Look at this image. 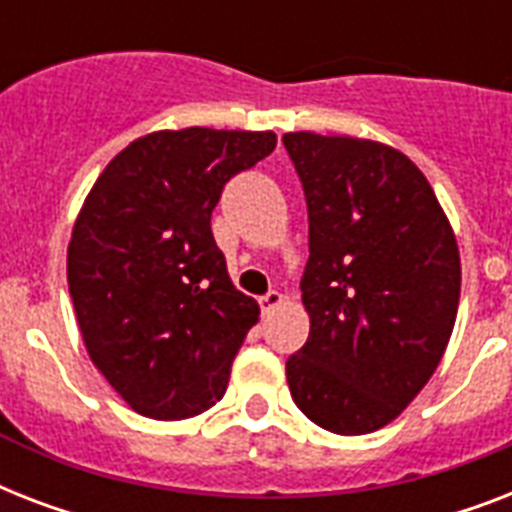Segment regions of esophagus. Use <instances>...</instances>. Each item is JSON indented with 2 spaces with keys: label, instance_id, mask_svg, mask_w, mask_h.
Returning a JSON list of instances; mask_svg holds the SVG:
<instances>
[{
  "label": "esophagus",
  "instance_id": "esophagus-1",
  "mask_svg": "<svg viewBox=\"0 0 512 512\" xmlns=\"http://www.w3.org/2000/svg\"><path fill=\"white\" fill-rule=\"evenodd\" d=\"M281 303H284V295H281V292H276V289H271L268 295L260 297V311H263V316H271V313L276 311Z\"/></svg>",
  "mask_w": 512,
  "mask_h": 512
}]
</instances>
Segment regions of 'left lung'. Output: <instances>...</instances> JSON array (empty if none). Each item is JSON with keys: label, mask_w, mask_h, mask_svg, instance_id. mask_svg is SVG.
Here are the masks:
<instances>
[{"label": "left lung", "mask_w": 512, "mask_h": 512, "mask_svg": "<svg viewBox=\"0 0 512 512\" xmlns=\"http://www.w3.org/2000/svg\"><path fill=\"white\" fill-rule=\"evenodd\" d=\"M308 204L303 305L287 358L300 412L361 436L404 412L436 372L460 305L452 225L412 159L374 140L287 132Z\"/></svg>", "instance_id": "obj_1"}]
</instances>
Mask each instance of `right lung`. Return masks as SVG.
Masks as SVG:
<instances>
[{"label":"right lung","instance_id":"add662e5","mask_svg":"<svg viewBox=\"0 0 512 512\" xmlns=\"http://www.w3.org/2000/svg\"><path fill=\"white\" fill-rule=\"evenodd\" d=\"M273 132H151L111 159L76 217L68 292L92 364L143 417L215 406L260 316L231 284L212 209Z\"/></svg>","mask_w":512,"mask_h":512}]
</instances>
